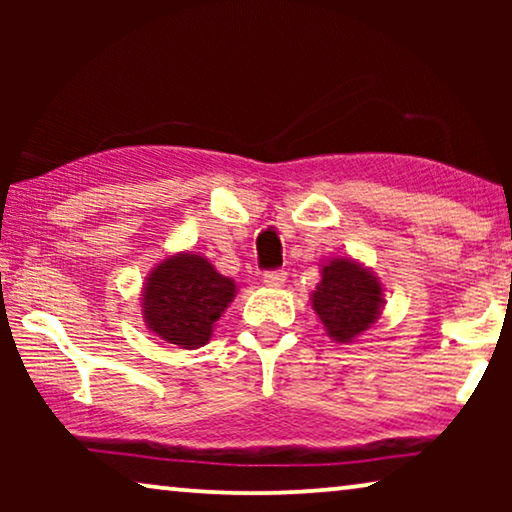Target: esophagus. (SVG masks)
Returning <instances> with one entry per match:
<instances>
[{
	"instance_id": "obj_1",
	"label": "esophagus",
	"mask_w": 512,
	"mask_h": 512,
	"mask_svg": "<svg viewBox=\"0 0 512 512\" xmlns=\"http://www.w3.org/2000/svg\"><path fill=\"white\" fill-rule=\"evenodd\" d=\"M263 282L268 286H282L286 282V270L284 268H275V270H265L263 272Z\"/></svg>"
}]
</instances>
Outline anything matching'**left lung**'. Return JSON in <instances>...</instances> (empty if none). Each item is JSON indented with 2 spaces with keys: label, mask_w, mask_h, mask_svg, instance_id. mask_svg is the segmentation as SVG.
<instances>
[{
  "label": "left lung",
  "mask_w": 512,
  "mask_h": 512,
  "mask_svg": "<svg viewBox=\"0 0 512 512\" xmlns=\"http://www.w3.org/2000/svg\"><path fill=\"white\" fill-rule=\"evenodd\" d=\"M312 307L331 338L349 342L380 314L382 286L359 263L338 258L324 265L321 284L312 293Z\"/></svg>",
  "instance_id": "obj_1"
}]
</instances>
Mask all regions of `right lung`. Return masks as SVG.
<instances>
[{
	"label": "right lung",
	"instance_id": "add662e5",
	"mask_svg": "<svg viewBox=\"0 0 512 512\" xmlns=\"http://www.w3.org/2000/svg\"><path fill=\"white\" fill-rule=\"evenodd\" d=\"M235 296L233 279L195 254L167 258L144 286V319L153 333L184 349L202 347Z\"/></svg>",
	"mask_w": 512,
	"mask_h": 512
}]
</instances>
